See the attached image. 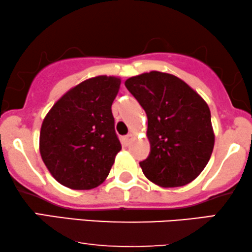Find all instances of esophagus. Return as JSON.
Masks as SVG:
<instances>
[{"mask_svg":"<svg viewBox=\"0 0 252 252\" xmlns=\"http://www.w3.org/2000/svg\"><path fill=\"white\" fill-rule=\"evenodd\" d=\"M133 134H127L126 136H124V144H125V146H128V144L130 143V141L133 140Z\"/></svg>","mask_w":252,"mask_h":252,"instance_id":"esophagus-1","label":"esophagus"}]
</instances>
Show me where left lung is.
<instances>
[{"mask_svg": "<svg viewBox=\"0 0 252 252\" xmlns=\"http://www.w3.org/2000/svg\"><path fill=\"white\" fill-rule=\"evenodd\" d=\"M126 88L148 117L150 154L140 166L165 188L195 180L209 163L215 132L209 105L180 78L151 71L127 79Z\"/></svg>", "mask_w": 252, "mask_h": 252, "instance_id": "1", "label": "left lung"}]
</instances>
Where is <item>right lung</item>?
Listing matches in <instances>:
<instances>
[{"label": "right lung", "mask_w": 252, "mask_h": 252, "mask_svg": "<svg viewBox=\"0 0 252 252\" xmlns=\"http://www.w3.org/2000/svg\"><path fill=\"white\" fill-rule=\"evenodd\" d=\"M120 78L97 75L67 91L44 117L40 154L65 187L88 190L104 182L122 144L111 105Z\"/></svg>", "instance_id": "1"}]
</instances>
